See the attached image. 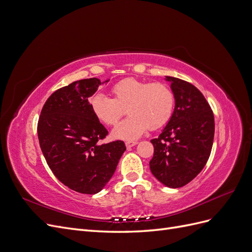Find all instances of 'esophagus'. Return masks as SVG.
I'll return each instance as SVG.
<instances>
[{
  "instance_id": "34e87169",
  "label": "esophagus",
  "mask_w": 252,
  "mask_h": 252,
  "mask_svg": "<svg viewBox=\"0 0 252 252\" xmlns=\"http://www.w3.org/2000/svg\"><path fill=\"white\" fill-rule=\"evenodd\" d=\"M125 144H126V147L127 148H130V147L135 146V145L138 144V142H136V141H127Z\"/></svg>"
}]
</instances>
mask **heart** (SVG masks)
Segmentation results:
<instances>
[{
  "label": "heart",
  "instance_id": "1",
  "mask_svg": "<svg viewBox=\"0 0 252 252\" xmlns=\"http://www.w3.org/2000/svg\"><path fill=\"white\" fill-rule=\"evenodd\" d=\"M111 97L102 94L90 100L94 117L107 126H114L125 114L129 117L112 130L121 140H135L148 130L168 123L174 110L175 97L171 88L161 82L150 83L135 78L117 82L110 89Z\"/></svg>",
  "mask_w": 252,
  "mask_h": 252
}]
</instances>
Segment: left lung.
<instances>
[{
    "label": "left lung",
    "instance_id": "8db88e82",
    "mask_svg": "<svg viewBox=\"0 0 252 252\" xmlns=\"http://www.w3.org/2000/svg\"><path fill=\"white\" fill-rule=\"evenodd\" d=\"M175 97L172 117L158 138L149 162L155 177L167 187L179 188L191 182L207 163L215 136V117L210 105L192 84L173 77Z\"/></svg>",
    "mask_w": 252,
    "mask_h": 252
}]
</instances>
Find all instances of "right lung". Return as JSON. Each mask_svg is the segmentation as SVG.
Instances as JSON below:
<instances>
[{"instance_id":"right-lung-1","label":"right lung","mask_w":252,"mask_h":252,"mask_svg":"<svg viewBox=\"0 0 252 252\" xmlns=\"http://www.w3.org/2000/svg\"><path fill=\"white\" fill-rule=\"evenodd\" d=\"M100 85V80L91 78L56 90L37 122L40 147L52 173L84 194L101 191L126 150L123 141L98 143L108 131L94 117L88 100Z\"/></svg>"}]
</instances>
